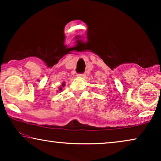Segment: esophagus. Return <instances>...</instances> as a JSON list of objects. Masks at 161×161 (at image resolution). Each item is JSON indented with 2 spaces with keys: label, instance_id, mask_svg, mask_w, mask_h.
I'll use <instances>...</instances> for the list:
<instances>
[{
  "label": "esophagus",
  "instance_id": "34e87169",
  "mask_svg": "<svg viewBox=\"0 0 161 161\" xmlns=\"http://www.w3.org/2000/svg\"><path fill=\"white\" fill-rule=\"evenodd\" d=\"M78 76L79 77H82V78H84L86 76V74L85 73H80V74H78Z\"/></svg>",
  "mask_w": 161,
  "mask_h": 161
}]
</instances>
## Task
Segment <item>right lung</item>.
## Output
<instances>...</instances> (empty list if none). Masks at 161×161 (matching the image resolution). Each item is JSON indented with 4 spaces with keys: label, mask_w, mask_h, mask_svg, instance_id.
<instances>
[{
    "label": "right lung",
    "mask_w": 161,
    "mask_h": 161,
    "mask_svg": "<svg viewBox=\"0 0 161 161\" xmlns=\"http://www.w3.org/2000/svg\"><path fill=\"white\" fill-rule=\"evenodd\" d=\"M62 86H64V83H62ZM59 91H61V88H60V89H59Z\"/></svg>",
    "instance_id": "1"
}]
</instances>
